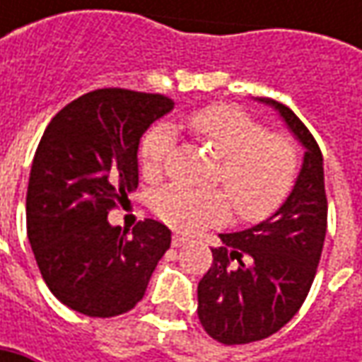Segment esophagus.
I'll use <instances>...</instances> for the list:
<instances>
[{
	"label": "esophagus",
	"instance_id": "obj_1",
	"mask_svg": "<svg viewBox=\"0 0 362 362\" xmlns=\"http://www.w3.org/2000/svg\"><path fill=\"white\" fill-rule=\"evenodd\" d=\"M173 247H181V245H185L187 243V238L183 235V233H175L173 235Z\"/></svg>",
	"mask_w": 362,
	"mask_h": 362
}]
</instances>
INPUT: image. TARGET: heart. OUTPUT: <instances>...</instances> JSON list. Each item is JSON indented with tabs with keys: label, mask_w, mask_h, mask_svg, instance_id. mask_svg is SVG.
Here are the masks:
<instances>
[{
	"label": "heart",
	"mask_w": 362,
	"mask_h": 362,
	"mask_svg": "<svg viewBox=\"0 0 362 362\" xmlns=\"http://www.w3.org/2000/svg\"><path fill=\"white\" fill-rule=\"evenodd\" d=\"M189 131L219 160L214 183L223 185L242 219H266L284 203L298 169L296 148L288 139L268 134L259 122L228 105L195 112L189 119ZM173 145V131L165 124L146 132L141 145L146 177L163 171ZM155 211L177 230L193 231L226 221L230 203L221 191L169 185L155 195Z\"/></svg>",
	"instance_id": "1"
}]
</instances>
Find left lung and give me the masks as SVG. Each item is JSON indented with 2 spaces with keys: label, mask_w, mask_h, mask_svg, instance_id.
Instances as JSON below:
<instances>
[{
  "label": "left lung",
  "mask_w": 362,
  "mask_h": 362,
  "mask_svg": "<svg viewBox=\"0 0 362 362\" xmlns=\"http://www.w3.org/2000/svg\"><path fill=\"white\" fill-rule=\"evenodd\" d=\"M270 106L304 148L294 187L264 221L219 233L214 264L197 286V316L205 332L223 344L262 341L298 313L313 286L327 235L322 153L310 131L288 108Z\"/></svg>",
  "instance_id": "8db88e82"
}]
</instances>
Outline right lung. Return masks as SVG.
<instances>
[{"mask_svg":"<svg viewBox=\"0 0 362 362\" xmlns=\"http://www.w3.org/2000/svg\"><path fill=\"white\" fill-rule=\"evenodd\" d=\"M175 108L163 94L103 88L52 119L35 151L25 217L28 238L49 292L86 316H119L145 296L171 245L155 219L120 230L108 221L139 185V145Z\"/></svg>","mask_w":362,"mask_h":362,"instance_id":"1","label":"right lung"}]
</instances>
